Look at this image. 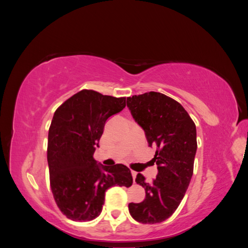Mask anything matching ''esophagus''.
<instances>
[{"label": "esophagus", "instance_id": "1", "mask_svg": "<svg viewBox=\"0 0 248 248\" xmlns=\"http://www.w3.org/2000/svg\"><path fill=\"white\" fill-rule=\"evenodd\" d=\"M131 175H132L133 181H134V180H136V177H137V175H138V172H137V171H134V170H131Z\"/></svg>", "mask_w": 248, "mask_h": 248}]
</instances>
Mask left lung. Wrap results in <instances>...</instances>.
<instances>
[{"label": "left lung", "instance_id": "1", "mask_svg": "<svg viewBox=\"0 0 248 248\" xmlns=\"http://www.w3.org/2000/svg\"><path fill=\"white\" fill-rule=\"evenodd\" d=\"M127 107L145 130L158 174L151 183L138 174L136 182L145 188L141 202H130L129 213L141 223H158L176 211L188 188L197 152L196 124L178 101L158 92L127 97Z\"/></svg>", "mask_w": 248, "mask_h": 248}]
</instances>
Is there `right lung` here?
<instances>
[{
  "instance_id": "add662e5",
  "label": "right lung",
  "mask_w": 248,
  "mask_h": 248,
  "mask_svg": "<svg viewBox=\"0 0 248 248\" xmlns=\"http://www.w3.org/2000/svg\"><path fill=\"white\" fill-rule=\"evenodd\" d=\"M125 107L126 97L85 89L55 111L47 142L49 183L56 204L67 218H96L108 188L131 186L132 176L126 166H99L93 157L107 120Z\"/></svg>"
}]
</instances>
